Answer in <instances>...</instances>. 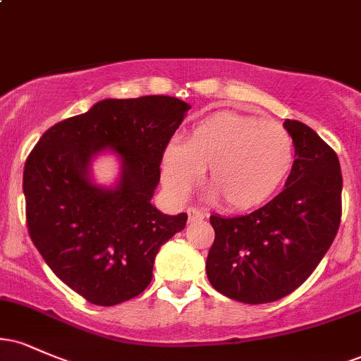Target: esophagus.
Masks as SVG:
<instances>
[{
	"label": "esophagus",
	"instance_id": "1",
	"mask_svg": "<svg viewBox=\"0 0 361 361\" xmlns=\"http://www.w3.org/2000/svg\"><path fill=\"white\" fill-rule=\"evenodd\" d=\"M207 217L205 210L200 209H188V221L195 222V221H202V219Z\"/></svg>",
	"mask_w": 361,
	"mask_h": 361
}]
</instances>
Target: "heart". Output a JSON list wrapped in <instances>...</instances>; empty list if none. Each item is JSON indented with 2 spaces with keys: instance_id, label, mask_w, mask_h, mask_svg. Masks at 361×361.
<instances>
[{
  "instance_id": "1",
  "label": "heart",
  "mask_w": 361,
  "mask_h": 361,
  "mask_svg": "<svg viewBox=\"0 0 361 361\" xmlns=\"http://www.w3.org/2000/svg\"><path fill=\"white\" fill-rule=\"evenodd\" d=\"M295 157L290 132L279 122L217 111L200 120L183 144L169 142L161 156V181L173 200H185L202 171L214 197L231 210L259 207L279 192Z\"/></svg>"
}]
</instances>
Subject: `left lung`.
Returning a JSON list of instances; mask_svg holds the SVG:
<instances>
[{"label":"left lung","instance_id":"obj_1","mask_svg":"<svg viewBox=\"0 0 361 361\" xmlns=\"http://www.w3.org/2000/svg\"><path fill=\"white\" fill-rule=\"evenodd\" d=\"M283 127L295 144L285 188L247 215H210L215 239L207 276L217 292L244 304H268L299 288L324 258L341 222L336 152L299 120H285Z\"/></svg>","mask_w":361,"mask_h":361}]
</instances>
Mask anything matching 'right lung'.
Returning <instances> with one entry per match:
<instances>
[{
	"label": "right lung",
	"mask_w": 361,
	"mask_h": 361,
	"mask_svg": "<svg viewBox=\"0 0 361 361\" xmlns=\"http://www.w3.org/2000/svg\"><path fill=\"white\" fill-rule=\"evenodd\" d=\"M188 103L173 97L109 98L66 118L39 139L25 163L28 234L49 268L94 305H117L144 292L159 247L188 215L151 204L161 156ZM121 161L118 185L90 178L102 152Z\"/></svg>",
	"instance_id": "1"
}]
</instances>
